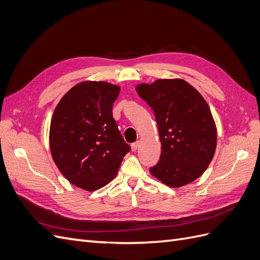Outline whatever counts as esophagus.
<instances>
[{"label":"esophagus","instance_id":"obj_1","mask_svg":"<svg viewBox=\"0 0 260 260\" xmlns=\"http://www.w3.org/2000/svg\"><path fill=\"white\" fill-rule=\"evenodd\" d=\"M139 146H140V142H136V143H133V144L131 145V149H132V152H136L137 149L139 148Z\"/></svg>","mask_w":260,"mask_h":260}]
</instances>
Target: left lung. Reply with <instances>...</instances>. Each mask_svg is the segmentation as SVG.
Here are the masks:
<instances>
[{
  "instance_id": "1",
  "label": "left lung",
  "mask_w": 260,
  "mask_h": 260,
  "mask_svg": "<svg viewBox=\"0 0 260 260\" xmlns=\"http://www.w3.org/2000/svg\"><path fill=\"white\" fill-rule=\"evenodd\" d=\"M136 90L154 111L161 143L151 175L170 187L193 182L207 169L217 146L216 123L206 101L180 78L139 83Z\"/></svg>"
}]
</instances>
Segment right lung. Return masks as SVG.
I'll list each match as a JSON object with an SVG mask.
<instances>
[{"instance_id": "right-lung-1", "label": "right lung", "mask_w": 260, "mask_h": 260, "mask_svg": "<svg viewBox=\"0 0 260 260\" xmlns=\"http://www.w3.org/2000/svg\"><path fill=\"white\" fill-rule=\"evenodd\" d=\"M119 92L117 84L82 81L54 109L49 135L52 158L70 183L88 192L111 182L130 151L112 113Z\"/></svg>"}]
</instances>
